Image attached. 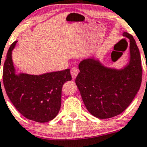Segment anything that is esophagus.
I'll return each instance as SVG.
<instances>
[{"label": "esophagus", "instance_id": "34e87169", "mask_svg": "<svg viewBox=\"0 0 147 147\" xmlns=\"http://www.w3.org/2000/svg\"><path fill=\"white\" fill-rule=\"evenodd\" d=\"M78 74V69L76 68V67H73V68H71V74L72 78L73 79L76 78V77L77 76Z\"/></svg>", "mask_w": 147, "mask_h": 147}]
</instances>
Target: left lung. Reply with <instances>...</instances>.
<instances>
[{
    "instance_id": "8db88e82",
    "label": "left lung",
    "mask_w": 147,
    "mask_h": 147,
    "mask_svg": "<svg viewBox=\"0 0 147 147\" xmlns=\"http://www.w3.org/2000/svg\"><path fill=\"white\" fill-rule=\"evenodd\" d=\"M122 35L129 39L130 57L121 69L105 67L94 57L79 63L76 84L87 110L98 119L111 118L123 113L141 85L142 69L139 49L131 34L123 32Z\"/></svg>"
}]
</instances>
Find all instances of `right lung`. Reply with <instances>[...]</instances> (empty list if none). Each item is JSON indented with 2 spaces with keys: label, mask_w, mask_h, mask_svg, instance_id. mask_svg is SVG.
Instances as JSON below:
<instances>
[{
  "label": "right lung",
  "mask_w": 147,
  "mask_h": 147,
  "mask_svg": "<svg viewBox=\"0 0 147 147\" xmlns=\"http://www.w3.org/2000/svg\"><path fill=\"white\" fill-rule=\"evenodd\" d=\"M16 43L11 44L3 65V82L7 95L26 118L40 123L51 121L60 111L62 86L71 80L70 69L41 75L16 74L11 58Z\"/></svg>",
  "instance_id": "1"
}]
</instances>
